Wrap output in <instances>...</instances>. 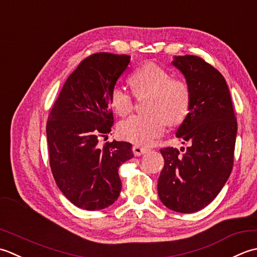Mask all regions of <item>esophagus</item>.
I'll list each match as a JSON object with an SVG mask.
<instances>
[{
  "instance_id": "obj_1",
  "label": "esophagus",
  "mask_w": 257,
  "mask_h": 257,
  "mask_svg": "<svg viewBox=\"0 0 257 257\" xmlns=\"http://www.w3.org/2000/svg\"><path fill=\"white\" fill-rule=\"evenodd\" d=\"M146 152H148V149H146V148H142V146H141V145L136 144V145L133 146V153H134L135 156L142 155V154L146 153Z\"/></svg>"
}]
</instances>
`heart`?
Returning a JSON list of instances; mask_svg holds the SVG:
<instances>
[{
	"instance_id": "heart-1",
	"label": "heart",
	"mask_w": 257,
	"mask_h": 257,
	"mask_svg": "<svg viewBox=\"0 0 257 257\" xmlns=\"http://www.w3.org/2000/svg\"><path fill=\"white\" fill-rule=\"evenodd\" d=\"M130 84L136 96L149 93L148 114H136L118 125L124 140L138 145H149L164 133L167 121L177 124L186 117L191 105V90L187 82L172 77L170 71L156 63H145L130 76ZM109 103L117 115H127L133 109L134 96L122 86H114Z\"/></svg>"
}]
</instances>
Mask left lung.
<instances>
[{"instance_id":"obj_1","label":"left lung","mask_w":257,"mask_h":257,"mask_svg":"<svg viewBox=\"0 0 257 257\" xmlns=\"http://www.w3.org/2000/svg\"><path fill=\"white\" fill-rule=\"evenodd\" d=\"M184 74L191 105L176 136L190 143L185 150L161 149L164 167L158 193L164 205L179 213L207 206L223 188L234 162L237 121L223 75L195 55L175 56L172 62Z\"/></svg>"}]
</instances>
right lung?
<instances>
[{"label": "right lung", "instance_id": "add662e5", "mask_svg": "<svg viewBox=\"0 0 257 257\" xmlns=\"http://www.w3.org/2000/svg\"><path fill=\"white\" fill-rule=\"evenodd\" d=\"M131 56L95 53L67 77L46 123L50 166L57 186L75 206L96 211L117 200L118 167L133 158L132 144L106 142L114 118L109 93Z\"/></svg>", "mask_w": 257, "mask_h": 257}]
</instances>
